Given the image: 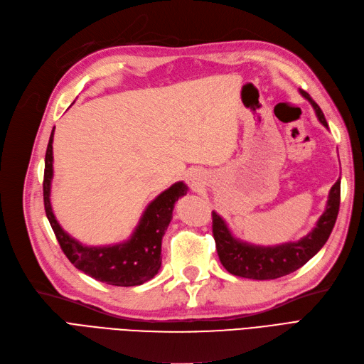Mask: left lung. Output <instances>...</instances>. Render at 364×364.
Here are the masks:
<instances>
[{"mask_svg":"<svg viewBox=\"0 0 364 364\" xmlns=\"http://www.w3.org/2000/svg\"><path fill=\"white\" fill-rule=\"evenodd\" d=\"M299 93L311 104L319 122L325 128H328V123L319 105L313 101L307 92L299 89ZM339 206L341 179H337L331 186L327 206L319 217L316 228L296 242H286L274 247H260L236 240L225 221L217 212H212V233H214L217 253L223 267L237 277L253 280H272L296 271L306 265L327 242L336 224L337 214H339Z\"/></svg>","mask_w":364,"mask_h":364,"instance_id":"obj_1","label":"left lung"}]
</instances>
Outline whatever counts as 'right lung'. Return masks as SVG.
<instances>
[{
  "label": "right lung",
  "mask_w": 364,
  "mask_h": 364,
  "mask_svg": "<svg viewBox=\"0 0 364 364\" xmlns=\"http://www.w3.org/2000/svg\"><path fill=\"white\" fill-rule=\"evenodd\" d=\"M53 141L54 129L49 136L45 155L43 202L46 217L63 253L75 268L107 284L139 286L154 279L161 268L162 236L173 218L174 203L186 194L188 186L183 182L173 183L168 190L162 191L154 202H150L128 241L105 247H87L61 229L53 212L49 198L54 174Z\"/></svg>",
  "instance_id": "1"
}]
</instances>
